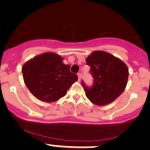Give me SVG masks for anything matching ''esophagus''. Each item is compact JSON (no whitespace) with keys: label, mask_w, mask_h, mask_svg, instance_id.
<instances>
[{"label":"esophagus","mask_w":150,"mask_h":150,"mask_svg":"<svg viewBox=\"0 0 150 150\" xmlns=\"http://www.w3.org/2000/svg\"><path fill=\"white\" fill-rule=\"evenodd\" d=\"M77 76H78V79H79V81H81V74H80V73L77 74Z\"/></svg>","instance_id":"34e87169"}]
</instances>
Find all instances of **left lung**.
<instances>
[{
    "label": "left lung",
    "instance_id": "8db88e82",
    "mask_svg": "<svg viewBox=\"0 0 150 150\" xmlns=\"http://www.w3.org/2000/svg\"><path fill=\"white\" fill-rule=\"evenodd\" d=\"M94 78L93 87L89 88L81 81L86 96L97 106L113 102L125 90L128 79V69L123 61L104 51H94L87 57Z\"/></svg>",
    "mask_w": 150,
    "mask_h": 150
}]
</instances>
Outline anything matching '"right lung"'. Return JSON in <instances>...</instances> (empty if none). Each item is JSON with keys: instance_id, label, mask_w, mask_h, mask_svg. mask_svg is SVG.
<instances>
[{"instance_id": "obj_1", "label": "right lung", "mask_w": 150, "mask_h": 150, "mask_svg": "<svg viewBox=\"0 0 150 150\" xmlns=\"http://www.w3.org/2000/svg\"><path fill=\"white\" fill-rule=\"evenodd\" d=\"M54 52H45L27 61L22 68L25 85L31 93L44 102H54L66 96L78 80L69 65Z\"/></svg>"}]
</instances>
